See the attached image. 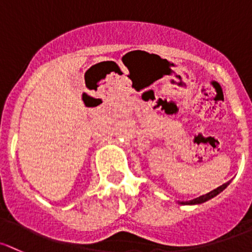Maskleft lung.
Segmentation results:
<instances>
[{"mask_svg":"<svg viewBox=\"0 0 252 252\" xmlns=\"http://www.w3.org/2000/svg\"><path fill=\"white\" fill-rule=\"evenodd\" d=\"M229 182H231V181L226 182V184H223V185H222V186L217 187L216 189L211 190V192L206 193V194H204V195H200V197L195 198V199L189 200V202H180V204H182V205H194V204H202V203H204V202H206V200L211 199V198L216 197V195L219 194V193H221L222 190H223L224 189H226L227 186H228Z\"/></svg>","mask_w":252,"mask_h":252,"instance_id":"8db88e82","label":"left lung"}]
</instances>
